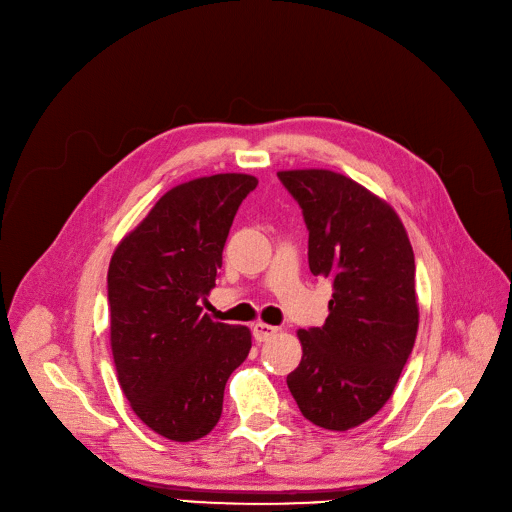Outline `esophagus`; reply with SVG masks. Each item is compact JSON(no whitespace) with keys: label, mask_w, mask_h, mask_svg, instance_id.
I'll return each mask as SVG.
<instances>
[{"label":"esophagus","mask_w":512,"mask_h":512,"mask_svg":"<svg viewBox=\"0 0 512 512\" xmlns=\"http://www.w3.org/2000/svg\"><path fill=\"white\" fill-rule=\"evenodd\" d=\"M278 334V328L276 326H267V324H255L253 326V338L257 340V342H265L267 338H272V336H276Z\"/></svg>","instance_id":"obj_1"}]
</instances>
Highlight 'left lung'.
I'll list each match as a JSON object with an SVG mask.
<instances>
[{
  "mask_svg": "<svg viewBox=\"0 0 512 512\" xmlns=\"http://www.w3.org/2000/svg\"><path fill=\"white\" fill-rule=\"evenodd\" d=\"M303 209L309 270L332 282L330 315L299 330L303 359L286 384L305 419L346 432L394 392L419 326L415 255L396 211L330 170L278 172Z\"/></svg>",
  "mask_w": 512,
  "mask_h": 512,
  "instance_id": "obj_1",
  "label": "left lung"
}]
</instances>
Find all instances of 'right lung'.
<instances>
[{
	"label": "right lung",
	"mask_w": 512,
	"mask_h": 512,
	"mask_svg": "<svg viewBox=\"0 0 512 512\" xmlns=\"http://www.w3.org/2000/svg\"><path fill=\"white\" fill-rule=\"evenodd\" d=\"M257 178L215 174L174 186L122 238L107 270L110 340L132 411L174 442L220 421L230 373L251 332L203 313L234 215Z\"/></svg>",
	"instance_id": "obj_1"
}]
</instances>
